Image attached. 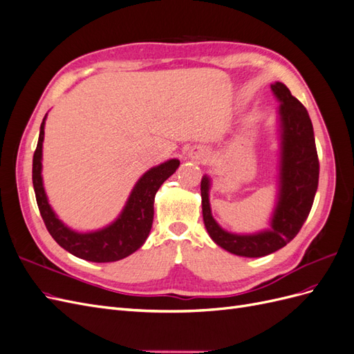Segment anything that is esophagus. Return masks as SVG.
I'll return each instance as SVG.
<instances>
[{
    "label": "esophagus",
    "mask_w": 354,
    "mask_h": 354,
    "mask_svg": "<svg viewBox=\"0 0 354 354\" xmlns=\"http://www.w3.org/2000/svg\"><path fill=\"white\" fill-rule=\"evenodd\" d=\"M189 156L192 159L198 160V162H203V160L208 158V151H207L205 147H202V146H195V147H192L190 151H189Z\"/></svg>",
    "instance_id": "34e87169"
}]
</instances>
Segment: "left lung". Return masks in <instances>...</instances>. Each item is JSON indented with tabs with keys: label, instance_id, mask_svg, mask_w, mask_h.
<instances>
[{
	"label": "left lung",
	"instance_id": "1",
	"mask_svg": "<svg viewBox=\"0 0 354 354\" xmlns=\"http://www.w3.org/2000/svg\"><path fill=\"white\" fill-rule=\"evenodd\" d=\"M281 102V187L272 218V230L255 234H234L223 230L212 218L208 190L209 178L201 181L202 216L211 239L226 251L241 257H264L291 242L307 220L319 185V158L308 112L282 82L272 85Z\"/></svg>",
	"mask_w": 354,
	"mask_h": 354
}]
</instances>
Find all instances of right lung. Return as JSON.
<instances>
[{
	"instance_id": "1",
	"label": "right lung",
	"mask_w": 354,
	"mask_h": 354,
	"mask_svg": "<svg viewBox=\"0 0 354 354\" xmlns=\"http://www.w3.org/2000/svg\"><path fill=\"white\" fill-rule=\"evenodd\" d=\"M44 122L39 128L38 145L32 159V183L41 217L44 220L48 233L62 248H65L78 259L94 263H112L122 260L137 251L145 243L153 223V201L158 189L164 181L176 173L180 165L178 159L151 168L137 181L121 216L111 226L97 232L78 233L68 229L48 205L41 178L42 140H44Z\"/></svg>"
}]
</instances>
